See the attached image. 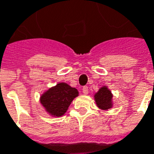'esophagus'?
Instances as JSON below:
<instances>
[{
	"label": "esophagus",
	"instance_id": "1",
	"mask_svg": "<svg viewBox=\"0 0 154 154\" xmlns=\"http://www.w3.org/2000/svg\"><path fill=\"white\" fill-rule=\"evenodd\" d=\"M88 92H89V89H88V88L85 86V87H83L82 88V93H83V94H88Z\"/></svg>",
	"mask_w": 154,
	"mask_h": 154
}]
</instances>
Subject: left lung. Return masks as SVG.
Segmentation results:
<instances>
[{
	"mask_svg": "<svg viewBox=\"0 0 154 154\" xmlns=\"http://www.w3.org/2000/svg\"><path fill=\"white\" fill-rule=\"evenodd\" d=\"M94 100L97 106L103 110H108L113 106V94L106 86H103L94 94Z\"/></svg>",
	"mask_w": 154,
	"mask_h": 154,
	"instance_id": "1",
	"label": "left lung"
}]
</instances>
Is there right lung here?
Masks as SVG:
<instances>
[{"label":"right lung","mask_w":154,"mask_h":154,"mask_svg":"<svg viewBox=\"0 0 154 154\" xmlns=\"http://www.w3.org/2000/svg\"><path fill=\"white\" fill-rule=\"evenodd\" d=\"M78 96L77 88L66 82H59L50 88L40 96V103L53 117H60L67 111L71 103Z\"/></svg>","instance_id":"add662e5"}]
</instances>
